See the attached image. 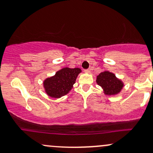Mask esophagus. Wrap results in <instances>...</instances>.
I'll return each instance as SVG.
<instances>
[{"mask_svg":"<svg viewBox=\"0 0 153 153\" xmlns=\"http://www.w3.org/2000/svg\"><path fill=\"white\" fill-rule=\"evenodd\" d=\"M84 71L85 73H90L91 72V69L90 68H88V69H85Z\"/></svg>","mask_w":153,"mask_h":153,"instance_id":"34e87169","label":"esophagus"}]
</instances>
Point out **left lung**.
Here are the masks:
<instances>
[{"instance_id":"obj_1","label":"left lung","mask_w":153,"mask_h":153,"mask_svg":"<svg viewBox=\"0 0 153 153\" xmlns=\"http://www.w3.org/2000/svg\"><path fill=\"white\" fill-rule=\"evenodd\" d=\"M97 82L104 89V93L110 95L119 93L123 85L122 82L118 80L114 74L109 71L100 73L97 77Z\"/></svg>"}]
</instances>
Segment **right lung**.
Segmentation results:
<instances>
[{
	"instance_id": "add662e5",
	"label": "right lung",
	"mask_w": 153,
	"mask_h": 153,
	"mask_svg": "<svg viewBox=\"0 0 153 153\" xmlns=\"http://www.w3.org/2000/svg\"><path fill=\"white\" fill-rule=\"evenodd\" d=\"M81 72L78 68H65L56 73L54 76L44 80V86L48 95L59 98L68 93L75 83L78 75Z\"/></svg>"
}]
</instances>
